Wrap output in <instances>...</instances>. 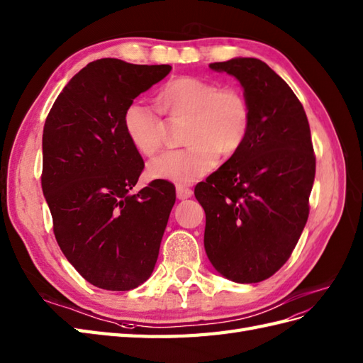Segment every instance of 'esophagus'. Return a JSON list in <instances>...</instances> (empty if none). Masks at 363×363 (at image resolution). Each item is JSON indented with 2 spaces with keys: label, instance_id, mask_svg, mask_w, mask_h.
I'll return each instance as SVG.
<instances>
[{
  "label": "esophagus",
  "instance_id": "1",
  "mask_svg": "<svg viewBox=\"0 0 363 363\" xmlns=\"http://www.w3.org/2000/svg\"><path fill=\"white\" fill-rule=\"evenodd\" d=\"M192 189L183 186V184H177V199L179 200H184V199H189L192 197Z\"/></svg>",
  "mask_w": 363,
  "mask_h": 363
}]
</instances>
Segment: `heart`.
Instances as JSON below:
<instances>
[{
    "mask_svg": "<svg viewBox=\"0 0 363 363\" xmlns=\"http://www.w3.org/2000/svg\"><path fill=\"white\" fill-rule=\"evenodd\" d=\"M158 108L172 118L188 117L180 151L155 157L147 164L151 179L194 183L208 175L218 152L229 157L240 151L250 134L251 109L243 94L208 78L182 75L167 82L157 94ZM123 128L140 154L154 155L164 140V123L143 103H130L123 113Z\"/></svg>",
    "mask_w": 363,
    "mask_h": 363,
    "instance_id": "obj_1",
    "label": "heart"
}]
</instances>
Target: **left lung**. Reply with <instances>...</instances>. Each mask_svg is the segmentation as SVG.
Returning <instances> with one entry per match:
<instances>
[{
	"mask_svg": "<svg viewBox=\"0 0 363 363\" xmlns=\"http://www.w3.org/2000/svg\"><path fill=\"white\" fill-rule=\"evenodd\" d=\"M238 79L250 103L251 128L231 155L194 194L205 209V251L235 284L276 274L306 225L315 157L306 113L296 94L257 58L211 63Z\"/></svg>",
	"mask_w": 363,
	"mask_h": 363,
	"instance_id": "8db88e82",
	"label": "left lung"
}]
</instances>
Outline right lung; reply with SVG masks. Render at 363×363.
I'll return each mask as SVG.
<instances>
[{
    "label": "right lung",
    "mask_w": 363,
    "mask_h": 363,
    "mask_svg": "<svg viewBox=\"0 0 363 363\" xmlns=\"http://www.w3.org/2000/svg\"><path fill=\"white\" fill-rule=\"evenodd\" d=\"M169 65L101 58L65 86L43 130V194L69 263L101 289L129 291L151 277L175 203L174 184L154 180L137 194L143 158L123 113Z\"/></svg>",
    "instance_id": "1"
}]
</instances>
